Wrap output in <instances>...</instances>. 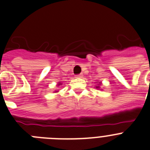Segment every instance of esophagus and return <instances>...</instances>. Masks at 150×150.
I'll return each instance as SVG.
<instances>
[{"label": "esophagus", "instance_id": "34e87169", "mask_svg": "<svg viewBox=\"0 0 150 150\" xmlns=\"http://www.w3.org/2000/svg\"><path fill=\"white\" fill-rule=\"evenodd\" d=\"M83 74H78V75H76V78H82L83 77Z\"/></svg>", "mask_w": 150, "mask_h": 150}]
</instances>
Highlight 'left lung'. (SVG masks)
Returning a JSON list of instances; mask_svg holds the SVG:
<instances>
[{
	"instance_id": "1",
	"label": "left lung",
	"mask_w": 150,
	"mask_h": 150,
	"mask_svg": "<svg viewBox=\"0 0 150 150\" xmlns=\"http://www.w3.org/2000/svg\"><path fill=\"white\" fill-rule=\"evenodd\" d=\"M96 83H98V85H97L96 86H95V88H96L97 89H100V86L102 85V83H101V82H96ZM100 90H101V89H100Z\"/></svg>"
}]
</instances>
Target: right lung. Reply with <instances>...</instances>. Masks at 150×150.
<instances>
[{
    "label": "right lung",
    "instance_id": "obj_1",
    "mask_svg": "<svg viewBox=\"0 0 150 150\" xmlns=\"http://www.w3.org/2000/svg\"><path fill=\"white\" fill-rule=\"evenodd\" d=\"M62 83H61V82H59V83L57 84V86H62ZM54 92H55V93H58V92H59V91H55Z\"/></svg>",
    "mask_w": 150,
    "mask_h": 150
}]
</instances>
